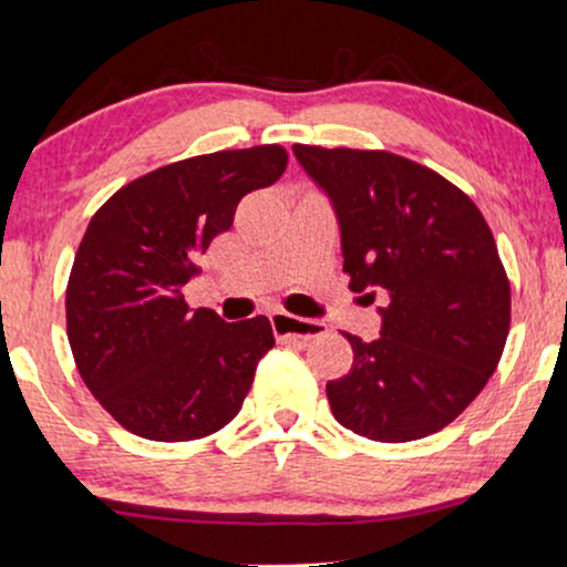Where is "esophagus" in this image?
I'll return each instance as SVG.
<instances>
[{"label": "esophagus", "mask_w": 567, "mask_h": 567, "mask_svg": "<svg viewBox=\"0 0 567 567\" xmlns=\"http://www.w3.org/2000/svg\"><path fill=\"white\" fill-rule=\"evenodd\" d=\"M269 321L279 339H300V342H308V339H319L327 334V323L300 319V316H292L288 311L269 313Z\"/></svg>", "instance_id": "1"}]
</instances>
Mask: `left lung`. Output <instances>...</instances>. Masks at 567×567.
I'll return each instance as SVG.
<instances>
[{
    "instance_id": "obj_1",
    "label": "left lung",
    "mask_w": 567,
    "mask_h": 567,
    "mask_svg": "<svg viewBox=\"0 0 567 567\" xmlns=\"http://www.w3.org/2000/svg\"><path fill=\"white\" fill-rule=\"evenodd\" d=\"M327 188L352 292L389 300L381 337L352 344L327 383L339 425L406 443L454 422L485 389L511 329V282L485 217L462 188L389 150L292 145Z\"/></svg>"
}]
</instances>
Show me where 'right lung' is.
Segmentation results:
<instances>
[{
  "label": "right lung",
  "instance_id": "add662e5",
  "mask_svg": "<svg viewBox=\"0 0 567 567\" xmlns=\"http://www.w3.org/2000/svg\"><path fill=\"white\" fill-rule=\"evenodd\" d=\"M285 168L282 145L186 157L121 186L90 220L66 282V337L85 386L130 433L199 441L240 412L275 347L271 323L192 311L184 285L238 202Z\"/></svg>",
  "mask_w": 567,
  "mask_h": 567
}]
</instances>
